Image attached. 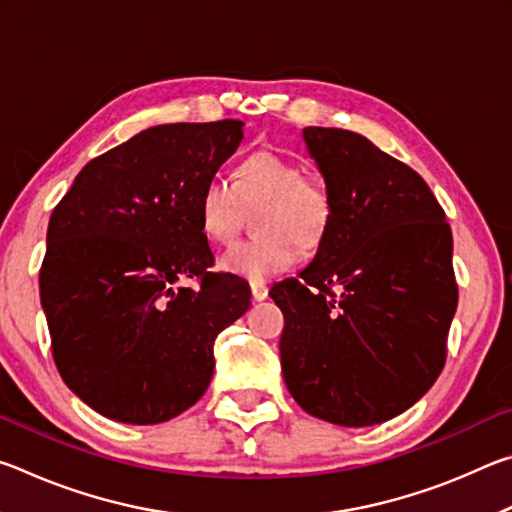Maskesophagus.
<instances>
[{
  "label": "esophagus",
  "mask_w": 512,
  "mask_h": 512,
  "mask_svg": "<svg viewBox=\"0 0 512 512\" xmlns=\"http://www.w3.org/2000/svg\"><path fill=\"white\" fill-rule=\"evenodd\" d=\"M250 293H253V300H266L268 298V287L262 282L250 284Z\"/></svg>",
  "instance_id": "1"
}]
</instances>
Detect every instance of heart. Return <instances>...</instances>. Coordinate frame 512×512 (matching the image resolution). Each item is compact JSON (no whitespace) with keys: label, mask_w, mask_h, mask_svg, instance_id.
<instances>
[{"label":"heart","mask_w":512,"mask_h":512,"mask_svg":"<svg viewBox=\"0 0 512 512\" xmlns=\"http://www.w3.org/2000/svg\"><path fill=\"white\" fill-rule=\"evenodd\" d=\"M262 205L255 230L262 235L230 246L221 268L262 282L300 257V244L318 246L334 216V198L323 178L302 173L300 162L277 151H255L237 167L235 180L212 173L198 189L196 214L212 241L228 244L244 221V207Z\"/></svg>","instance_id":"b5f03b06"}]
</instances>
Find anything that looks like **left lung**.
Returning a JSON list of instances; mask_svg holds the SVG:
<instances>
[{"label":"left lung","instance_id":"obj_1","mask_svg":"<svg viewBox=\"0 0 512 512\" xmlns=\"http://www.w3.org/2000/svg\"><path fill=\"white\" fill-rule=\"evenodd\" d=\"M302 135L334 216L314 262L271 289L284 381L314 418L370 427L413 406L445 368L458 305L452 228L420 173L363 135Z\"/></svg>","mask_w":512,"mask_h":512}]
</instances>
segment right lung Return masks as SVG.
<instances>
[{"mask_svg":"<svg viewBox=\"0 0 512 512\" xmlns=\"http://www.w3.org/2000/svg\"><path fill=\"white\" fill-rule=\"evenodd\" d=\"M241 137L237 119L146 128L85 164L51 212L40 266L51 354L110 420L158 424L194 406L214 339L250 307L241 277L210 271L196 214L198 189Z\"/></svg>","mask_w":512,"mask_h":512,"instance_id":"right-lung-1","label":"right lung"}]
</instances>
